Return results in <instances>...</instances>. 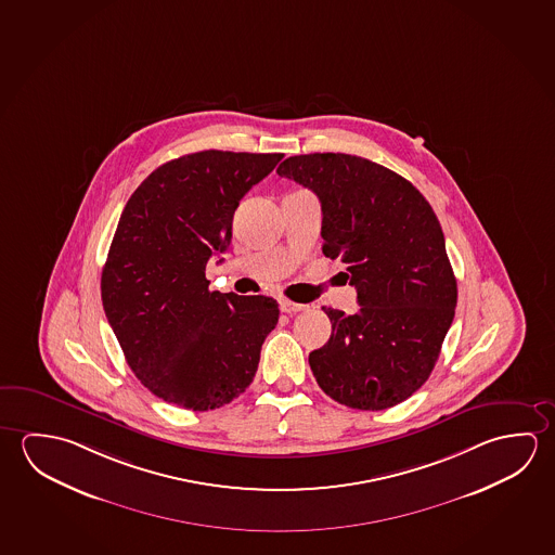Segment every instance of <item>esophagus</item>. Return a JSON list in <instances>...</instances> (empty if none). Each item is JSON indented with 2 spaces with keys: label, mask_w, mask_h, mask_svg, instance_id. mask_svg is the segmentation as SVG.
Wrapping results in <instances>:
<instances>
[{
  "label": "esophagus",
  "mask_w": 555,
  "mask_h": 555,
  "mask_svg": "<svg viewBox=\"0 0 555 555\" xmlns=\"http://www.w3.org/2000/svg\"><path fill=\"white\" fill-rule=\"evenodd\" d=\"M306 309H308L306 304H296V301L281 300V311L288 313V315H294V313H298V311H306Z\"/></svg>",
  "instance_id": "obj_1"
}]
</instances>
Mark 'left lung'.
Returning <instances> with one entry per match:
<instances>
[{
    "label": "left lung",
    "mask_w": 555,
    "mask_h": 555,
    "mask_svg": "<svg viewBox=\"0 0 555 555\" xmlns=\"http://www.w3.org/2000/svg\"><path fill=\"white\" fill-rule=\"evenodd\" d=\"M321 201L323 254L346 263L360 311L325 309L333 333L309 354L331 399L391 409L436 365L456 308V281L436 212L409 180L343 153L291 156L276 168Z\"/></svg>",
    "instance_id": "1"
}]
</instances>
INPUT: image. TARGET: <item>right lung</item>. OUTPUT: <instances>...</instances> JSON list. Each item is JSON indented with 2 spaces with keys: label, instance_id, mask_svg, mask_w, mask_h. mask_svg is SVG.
Wrapping results in <instances>:
<instances>
[{
  "label": "right lung",
  "instance_id": "1",
  "mask_svg": "<svg viewBox=\"0 0 555 555\" xmlns=\"http://www.w3.org/2000/svg\"><path fill=\"white\" fill-rule=\"evenodd\" d=\"M281 158L230 151L180 156L158 166L119 217L102 269V306L137 379L166 402L220 409L254 382L279 304L210 292L205 269L230 246L242 197Z\"/></svg>",
  "mask_w": 555,
  "mask_h": 555
}]
</instances>
